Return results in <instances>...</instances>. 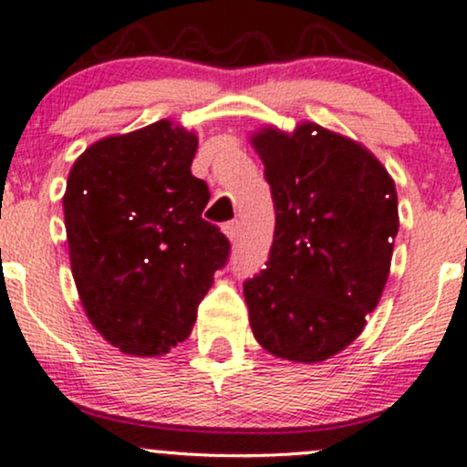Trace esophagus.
Listing matches in <instances>:
<instances>
[{
    "instance_id": "esophagus-1",
    "label": "esophagus",
    "mask_w": 467,
    "mask_h": 467,
    "mask_svg": "<svg viewBox=\"0 0 467 467\" xmlns=\"http://www.w3.org/2000/svg\"><path fill=\"white\" fill-rule=\"evenodd\" d=\"M223 233L228 234L230 241H237L239 234H241V222H239V219H234V222H228L226 226H223Z\"/></svg>"
}]
</instances>
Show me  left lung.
Instances as JSON below:
<instances>
[{
    "label": "left lung",
    "instance_id": "left-lung-1",
    "mask_svg": "<svg viewBox=\"0 0 467 467\" xmlns=\"http://www.w3.org/2000/svg\"><path fill=\"white\" fill-rule=\"evenodd\" d=\"M275 202L265 270L244 283L250 327L272 356L323 362L349 347L387 285L398 192L362 144L314 122L252 136Z\"/></svg>",
    "mask_w": 467,
    "mask_h": 467
}]
</instances>
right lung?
Returning a JSON list of instances; mask_svg holds the SVG:
<instances>
[{
	"instance_id": "add662e5",
	"label": "right lung",
	"mask_w": 467,
	"mask_h": 467,
	"mask_svg": "<svg viewBox=\"0 0 467 467\" xmlns=\"http://www.w3.org/2000/svg\"><path fill=\"white\" fill-rule=\"evenodd\" d=\"M195 133L158 120L109 136L74 162L63 195L74 283L99 334L131 356H162L191 336L230 241L202 211Z\"/></svg>"
}]
</instances>
